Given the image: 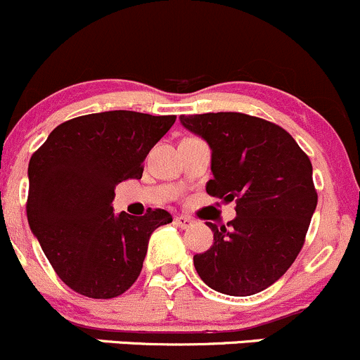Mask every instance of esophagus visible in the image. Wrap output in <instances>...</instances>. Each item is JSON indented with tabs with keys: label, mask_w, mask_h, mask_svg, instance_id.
<instances>
[{
	"label": "esophagus",
	"mask_w": 360,
	"mask_h": 360,
	"mask_svg": "<svg viewBox=\"0 0 360 360\" xmlns=\"http://www.w3.org/2000/svg\"><path fill=\"white\" fill-rule=\"evenodd\" d=\"M175 223H176V226H180V228H184V230H187V228L194 226L195 221L192 218H188V216H176Z\"/></svg>",
	"instance_id": "1"
}]
</instances>
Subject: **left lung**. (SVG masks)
Instances as JSON below:
<instances>
[{"label": "left lung", "instance_id": "8db88e82", "mask_svg": "<svg viewBox=\"0 0 360 360\" xmlns=\"http://www.w3.org/2000/svg\"><path fill=\"white\" fill-rule=\"evenodd\" d=\"M180 122L212 150L207 194L237 204L228 228L207 223L214 242L194 256L197 274L216 292L254 295L280 280L302 249L318 204L311 160L268 120L219 111Z\"/></svg>", "mask_w": 360, "mask_h": 360}]
</instances>
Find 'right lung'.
<instances>
[{"instance_id":"obj_1","label":"right lung","mask_w":360,"mask_h":360,"mask_svg":"<svg viewBox=\"0 0 360 360\" xmlns=\"http://www.w3.org/2000/svg\"><path fill=\"white\" fill-rule=\"evenodd\" d=\"M175 120L123 110L84 115L58 125L30 158L27 219L73 292L122 295L142 271L150 233L173 221L150 207L115 216L111 202L120 181L142 179L146 156Z\"/></svg>"}]
</instances>
